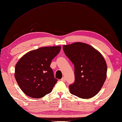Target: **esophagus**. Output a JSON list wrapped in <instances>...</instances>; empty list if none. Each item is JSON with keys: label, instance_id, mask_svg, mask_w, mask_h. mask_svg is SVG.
I'll use <instances>...</instances> for the list:
<instances>
[{"label": "esophagus", "instance_id": "obj_1", "mask_svg": "<svg viewBox=\"0 0 122 122\" xmlns=\"http://www.w3.org/2000/svg\"><path fill=\"white\" fill-rule=\"evenodd\" d=\"M61 81H65V78L64 77H62V78L61 79Z\"/></svg>", "mask_w": 122, "mask_h": 122}]
</instances>
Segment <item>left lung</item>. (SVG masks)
I'll list each match as a JSON object with an SVG mask.
<instances>
[{
	"label": "left lung",
	"mask_w": 122,
	"mask_h": 122,
	"mask_svg": "<svg viewBox=\"0 0 122 122\" xmlns=\"http://www.w3.org/2000/svg\"><path fill=\"white\" fill-rule=\"evenodd\" d=\"M63 49L75 68V81L69 86L70 92L81 98L95 96L106 79L107 67L103 56L82 42L64 45Z\"/></svg>",
	"instance_id": "1"
}]
</instances>
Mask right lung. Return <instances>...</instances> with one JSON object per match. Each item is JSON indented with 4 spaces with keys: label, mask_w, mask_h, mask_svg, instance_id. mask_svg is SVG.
I'll return each instance as SVG.
<instances>
[{
    "label": "right lung",
    "mask_w": 122,
    "mask_h": 122,
    "mask_svg": "<svg viewBox=\"0 0 122 122\" xmlns=\"http://www.w3.org/2000/svg\"><path fill=\"white\" fill-rule=\"evenodd\" d=\"M61 49V46L41 47L28 52L18 61L15 77L27 96L41 98L52 91L58 80L50 65Z\"/></svg>",
    "instance_id": "1"
}]
</instances>
